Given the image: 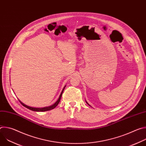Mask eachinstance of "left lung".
<instances>
[{
    "mask_svg": "<svg viewBox=\"0 0 146 146\" xmlns=\"http://www.w3.org/2000/svg\"><path fill=\"white\" fill-rule=\"evenodd\" d=\"M87 104H88V103H87Z\"/></svg>",
    "mask_w": 146,
    "mask_h": 146,
    "instance_id": "left-lung-1",
    "label": "left lung"
}]
</instances>
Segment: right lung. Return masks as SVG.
<instances>
[{"mask_svg": "<svg viewBox=\"0 0 146 146\" xmlns=\"http://www.w3.org/2000/svg\"><path fill=\"white\" fill-rule=\"evenodd\" d=\"M65 87H66V86H65ZM65 87L64 88L63 90H62V92H61V94H60V96H59V99H58V100L53 105H52V106H49V107L43 108H31V107H29V106H28L25 105V104H24L23 103H22L19 100V102H20L21 103L22 105H23L24 107H25L26 108H27V109H29V110H31L35 111H48V110H52V109H54V108L58 105V103H59V102H60V100L62 93H63Z\"/></svg>", "mask_w": 146, "mask_h": 146, "instance_id": "obj_1", "label": "right lung"}]
</instances>
